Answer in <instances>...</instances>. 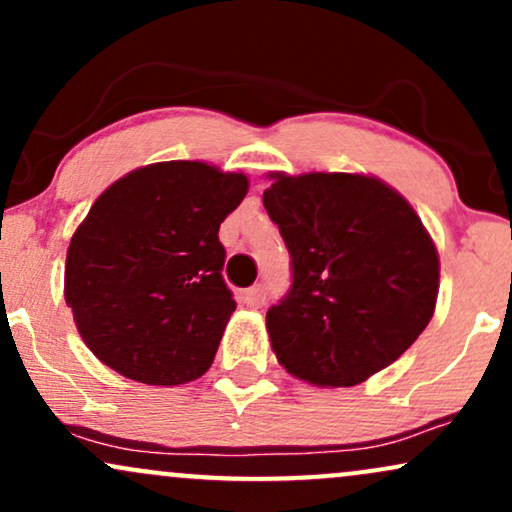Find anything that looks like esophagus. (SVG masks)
Returning a JSON list of instances; mask_svg holds the SVG:
<instances>
[{"label": "esophagus", "mask_w": 512, "mask_h": 512, "mask_svg": "<svg viewBox=\"0 0 512 512\" xmlns=\"http://www.w3.org/2000/svg\"><path fill=\"white\" fill-rule=\"evenodd\" d=\"M264 298H267V293H264V286L257 284L252 286V289H248L243 293V301L250 305V308H260V305L264 303Z\"/></svg>", "instance_id": "esophagus-1"}]
</instances>
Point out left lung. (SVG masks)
Returning <instances> with one entry per match:
<instances>
[{
  "label": "left lung",
  "mask_w": 512,
  "mask_h": 512,
  "mask_svg": "<svg viewBox=\"0 0 512 512\" xmlns=\"http://www.w3.org/2000/svg\"><path fill=\"white\" fill-rule=\"evenodd\" d=\"M262 202L291 255V289L267 310L279 363L317 387H351L395 363L431 322L438 250L411 204L373 175L272 173Z\"/></svg>",
  "instance_id": "left-lung-1"
}]
</instances>
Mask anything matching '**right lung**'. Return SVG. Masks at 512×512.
<instances>
[{
  "label": "right lung",
  "mask_w": 512,
  "mask_h": 512,
  "mask_svg": "<svg viewBox=\"0 0 512 512\" xmlns=\"http://www.w3.org/2000/svg\"><path fill=\"white\" fill-rule=\"evenodd\" d=\"M245 195L243 173L163 161L93 202L69 243L64 301L98 361L144 385L207 373L236 310L219 226Z\"/></svg>",
  "instance_id": "add662e5"
}]
</instances>
